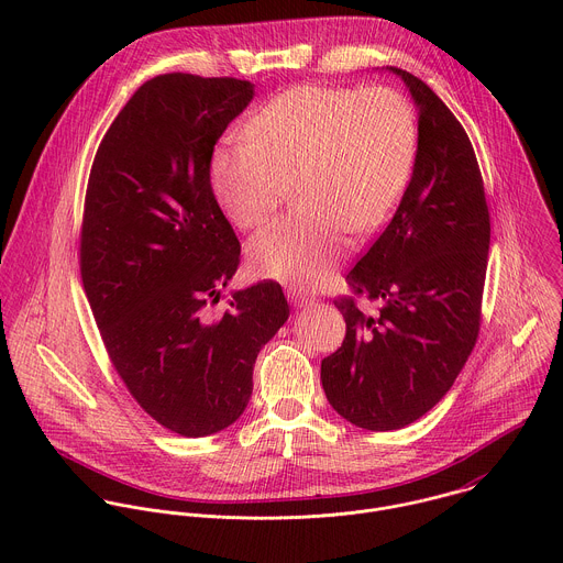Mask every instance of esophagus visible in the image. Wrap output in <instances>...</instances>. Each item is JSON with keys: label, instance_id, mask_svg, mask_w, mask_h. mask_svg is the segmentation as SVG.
Returning a JSON list of instances; mask_svg holds the SVG:
<instances>
[{"label": "esophagus", "instance_id": "1", "mask_svg": "<svg viewBox=\"0 0 563 563\" xmlns=\"http://www.w3.org/2000/svg\"><path fill=\"white\" fill-rule=\"evenodd\" d=\"M287 296L291 298V302H294L296 307H307V305L313 302V296L307 294V291L300 289V287H289V289H287Z\"/></svg>", "mask_w": 563, "mask_h": 563}]
</instances>
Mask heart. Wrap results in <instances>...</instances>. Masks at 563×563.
I'll return each mask as SVG.
<instances>
[{
	"label": "heart",
	"instance_id": "1",
	"mask_svg": "<svg viewBox=\"0 0 563 563\" xmlns=\"http://www.w3.org/2000/svg\"><path fill=\"white\" fill-rule=\"evenodd\" d=\"M412 104L389 87L302 85L267 100L245 124V140L211 155V187L240 229L261 227L289 185L298 211L250 243L258 276L311 287L347 245L352 227L374 231L394 213L417 157Z\"/></svg>",
	"mask_w": 563,
	"mask_h": 563
}]
</instances>
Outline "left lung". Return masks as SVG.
Masks as SVG:
<instances>
[{
  "instance_id": "1",
  "label": "left lung",
  "mask_w": 563,
  "mask_h": 563,
  "mask_svg": "<svg viewBox=\"0 0 563 563\" xmlns=\"http://www.w3.org/2000/svg\"><path fill=\"white\" fill-rule=\"evenodd\" d=\"M419 107L410 185L391 220L345 276L334 298L343 345L320 363L332 408L350 423L387 432L430 412L456 380L481 330L490 211L472 142L441 98L391 68ZM382 302L378 314L355 296Z\"/></svg>"
}]
</instances>
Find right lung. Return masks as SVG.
<instances>
[{"label":"right lung","instance_id":"right-lung-1","mask_svg":"<svg viewBox=\"0 0 563 563\" xmlns=\"http://www.w3.org/2000/svg\"><path fill=\"white\" fill-rule=\"evenodd\" d=\"M252 98L235 77L148 79L104 133L87 185L79 272L111 365L153 421L191 439L245 412L256 356L289 316L276 280L209 313L240 265L211 155Z\"/></svg>","mask_w":563,"mask_h":563}]
</instances>
